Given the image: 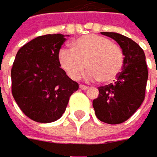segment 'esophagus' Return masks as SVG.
Instances as JSON below:
<instances>
[{"label": "esophagus", "mask_w": 157, "mask_h": 157, "mask_svg": "<svg viewBox=\"0 0 157 157\" xmlns=\"http://www.w3.org/2000/svg\"><path fill=\"white\" fill-rule=\"evenodd\" d=\"M80 89L81 90H87L88 89V87L86 85H80Z\"/></svg>", "instance_id": "34e87169"}]
</instances>
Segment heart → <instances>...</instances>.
I'll list each match as a JSON object with an SVG mask.
<instances>
[{
  "mask_svg": "<svg viewBox=\"0 0 157 157\" xmlns=\"http://www.w3.org/2000/svg\"><path fill=\"white\" fill-rule=\"evenodd\" d=\"M59 60L72 80L79 79L86 65L87 80L109 83L120 74L124 64V54L121 47L109 39L90 34L76 39L71 49L62 48Z\"/></svg>",
  "mask_w": 157,
  "mask_h": 157,
  "instance_id": "heart-1",
  "label": "heart"
}]
</instances>
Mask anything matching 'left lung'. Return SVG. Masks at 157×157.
<instances>
[{"instance_id":"left-lung-1","label":"left lung","mask_w":157,"mask_h":157,"mask_svg":"<svg viewBox=\"0 0 157 157\" xmlns=\"http://www.w3.org/2000/svg\"><path fill=\"white\" fill-rule=\"evenodd\" d=\"M115 40L124 54L123 70L114 83L98 87V97L93 101L98 119L107 124L128 120L145 100L148 77L143 49L130 38L114 32H101Z\"/></svg>"}]
</instances>
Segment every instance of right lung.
I'll return each instance as SVG.
<instances>
[{
  "label": "right lung",
  "instance_id": "add662e5",
  "mask_svg": "<svg viewBox=\"0 0 157 157\" xmlns=\"http://www.w3.org/2000/svg\"><path fill=\"white\" fill-rule=\"evenodd\" d=\"M65 40L61 34L37 37L20 48L12 64V96L21 111L36 122L59 119L79 88L60 68L59 54Z\"/></svg>",
  "mask_w": 157,
  "mask_h": 157
}]
</instances>
